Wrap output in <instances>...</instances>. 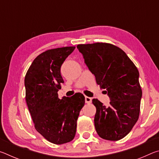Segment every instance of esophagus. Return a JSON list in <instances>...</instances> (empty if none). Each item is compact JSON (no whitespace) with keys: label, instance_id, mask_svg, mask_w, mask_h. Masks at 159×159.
<instances>
[{"label":"esophagus","instance_id":"1","mask_svg":"<svg viewBox=\"0 0 159 159\" xmlns=\"http://www.w3.org/2000/svg\"><path fill=\"white\" fill-rule=\"evenodd\" d=\"M85 103L90 104L91 102H92V98H89V97L85 96Z\"/></svg>","mask_w":159,"mask_h":159}]
</instances>
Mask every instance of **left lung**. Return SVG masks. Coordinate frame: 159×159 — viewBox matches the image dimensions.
<instances>
[{"label":"left lung","instance_id":"8db88e82","mask_svg":"<svg viewBox=\"0 0 159 159\" xmlns=\"http://www.w3.org/2000/svg\"><path fill=\"white\" fill-rule=\"evenodd\" d=\"M77 48L110 99L109 107L93 99L97 133L107 140H119L130 133L139 118L142 92L138 70L124 51L114 45L96 43L78 45Z\"/></svg>","mask_w":159,"mask_h":159}]
</instances>
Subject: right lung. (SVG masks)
Instances as JSON below:
<instances>
[{"mask_svg":"<svg viewBox=\"0 0 159 159\" xmlns=\"http://www.w3.org/2000/svg\"><path fill=\"white\" fill-rule=\"evenodd\" d=\"M75 47L48 50L35 59L25 79L26 101L36 130L50 142L62 144L76 134L77 119L85 104L78 93L60 99L57 92L64 83L60 69Z\"/></svg>","mask_w":159,"mask_h":159,"instance_id":"add662e5","label":"right lung"}]
</instances>
